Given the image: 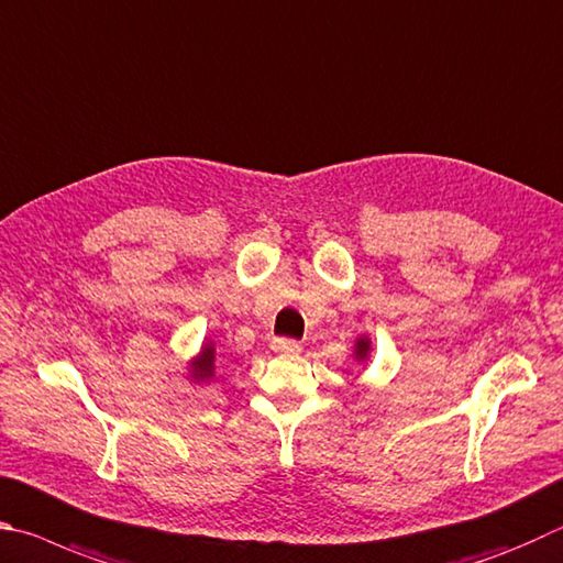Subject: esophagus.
I'll return each mask as SVG.
<instances>
[{
  "instance_id": "obj_1",
  "label": "esophagus",
  "mask_w": 563,
  "mask_h": 563,
  "mask_svg": "<svg viewBox=\"0 0 563 563\" xmlns=\"http://www.w3.org/2000/svg\"><path fill=\"white\" fill-rule=\"evenodd\" d=\"M272 349L279 351V353H299L301 351V343L297 339H274L272 341Z\"/></svg>"
}]
</instances>
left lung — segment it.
Returning <instances> with one entry per match:
<instances>
[{
  "label": "left lung",
  "instance_id": "1",
  "mask_svg": "<svg viewBox=\"0 0 563 563\" xmlns=\"http://www.w3.org/2000/svg\"><path fill=\"white\" fill-rule=\"evenodd\" d=\"M368 351H371V343H368L366 339H361V341L356 343V356H358V358H366Z\"/></svg>",
  "mask_w": 563,
  "mask_h": 563
}]
</instances>
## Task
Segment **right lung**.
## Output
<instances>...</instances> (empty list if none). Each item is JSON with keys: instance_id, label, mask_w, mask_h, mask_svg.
<instances>
[{"instance_id": "right-lung-1", "label": "right lung", "mask_w": 563, "mask_h": 563, "mask_svg": "<svg viewBox=\"0 0 563 563\" xmlns=\"http://www.w3.org/2000/svg\"><path fill=\"white\" fill-rule=\"evenodd\" d=\"M214 349H205L202 351V358H200V363H195V373L192 376L197 378V380H202V378H210L212 376V368H214Z\"/></svg>"}]
</instances>
